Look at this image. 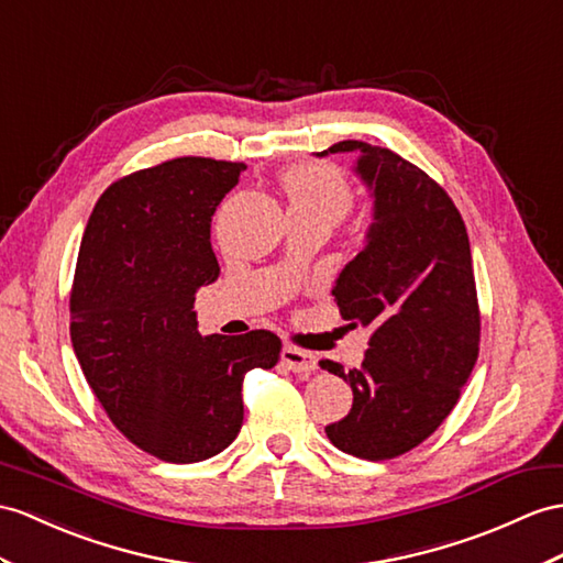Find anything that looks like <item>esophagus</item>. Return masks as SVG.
<instances>
[{
    "label": "esophagus",
    "mask_w": 563,
    "mask_h": 563,
    "mask_svg": "<svg viewBox=\"0 0 563 563\" xmlns=\"http://www.w3.org/2000/svg\"><path fill=\"white\" fill-rule=\"evenodd\" d=\"M282 361L286 363V367L294 369V373H300V375H308V373H312V369H318V355L298 349V346H284Z\"/></svg>",
    "instance_id": "obj_1"
}]
</instances>
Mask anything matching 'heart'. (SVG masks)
<instances>
[{
    "label": "heart",
    "instance_id": "obj_1",
    "mask_svg": "<svg viewBox=\"0 0 563 563\" xmlns=\"http://www.w3.org/2000/svg\"><path fill=\"white\" fill-rule=\"evenodd\" d=\"M289 212L322 214L332 222L344 219L353 208V190L339 167L327 162H306L286 169L282 176Z\"/></svg>",
    "mask_w": 563,
    "mask_h": 563
}]
</instances>
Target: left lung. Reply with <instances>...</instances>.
I'll return each mask as SVG.
<instances>
[{
  "instance_id": "obj_1",
  "label": "left lung",
  "mask_w": 563,
  "mask_h": 563,
  "mask_svg": "<svg viewBox=\"0 0 563 563\" xmlns=\"http://www.w3.org/2000/svg\"><path fill=\"white\" fill-rule=\"evenodd\" d=\"M358 153L355 174L373 196L365 249L341 269L332 296L341 318L373 327L361 367L322 361L353 389L351 413L324 432L344 454L387 461L440 428L479 351V308L468 231L446 190L387 147Z\"/></svg>"
}]
</instances>
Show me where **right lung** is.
<instances>
[{"instance_id":"obj_1","label":"right lung","mask_w":563,"mask_h":563,"mask_svg":"<svg viewBox=\"0 0 563 563\" xmlns=\"http://www.w3.org/2000/svg\"><path fill=\"white\" fill-rule=\"evenodd\" d=\"M243 169L176 157L133 172L104 190L80 241L68 300L80 369L117 430L169 463L234 442L245 373L279 361L277 334L200 336L194 310L219 277L212 214Z\"/></svg>"}]
</instances>
